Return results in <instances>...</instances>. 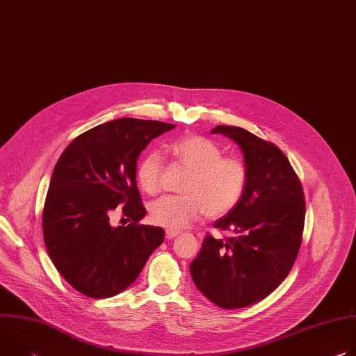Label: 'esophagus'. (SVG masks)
Masks as SVG:
<instances>
[{
  "label": "esophagus",
  "instance_id": "34e87169",
  "mask_svg": "<svg viewBox=\"0 0 356 356\" xmlns=\"http://www.w3.org/2000/svg\"><path fill=\"white\" fill-rule=\"evenodd\" d=\"M180 234V231H177V229H166V236H168V239H173L175 236H177Z\"/></svg>",
  "mask_w": 356,
  "mask_h": 356
}]
</instances>
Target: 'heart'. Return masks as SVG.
Instances as JSON below:
<instances>
[{
	"mask_svg": "<svg viewBox=\"0 0 356 356\" xmlns=\"http://www.w3.org/2000/svg\"><path fill=\"white\" fill-rule=\"evenodd\" d=\"M177 162L188 170L179 195H163L149 206L152 222L168 229H181L202 214L220 218L231 213L242 200L249 172L236 156H222L221 147L201 135H187L170 146ZM163 158L156 150L146 154L136 168L140 188L154 195L161 190Z\"/></svg>",
	"mask_w": 356,
	"mask_h": 356,
	"instance_id": "b5f03b06",
	"label": "heart"
}]
</instances>
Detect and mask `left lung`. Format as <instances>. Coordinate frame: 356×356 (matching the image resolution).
<instances>
[{
	"instance_id": "1",
	"label": "left lung",
	"mask_w": 356,
	"mask_h": 356,
	"mask_svg": "<svg viewBox=\"0 0 356 356\" xmlns=\"http://www.w3.org/2000/svg\"><path fill=\"white\" fill-rule=\"evenodd\" d=\"M236 142L249 179L239 204L214 227L235 236L202 241L190 265L197 289L218 307L252 306L272 291L291 270L302 239L306 201L301 183L283 152L239 127L218 125Z\"/></svg>"
}]
</instances>
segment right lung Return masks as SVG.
Returning <instances> with one entry per match:
<instances>
[{
  "label": "right lung",
  "mask_w": 356,
  "mask_h": 356,
  "mask_svg": "<svg viewBox=\"0 0 356 356\" xmlns=\"http://www.w3.org/2000/svg\"><path fill=\"white\" fill-rule=\"evenodd\" d=\"M173 124L120 118L79 135L60 155L42 213L43 241L63 279L91 298L113 297L142 272L165 239L142 225L146 210L136 186V161L149 142ZM131 221L113 229L117 207Z\"/></svg>",
  "instance_id": "right-lung-1"
}]
</instances>
